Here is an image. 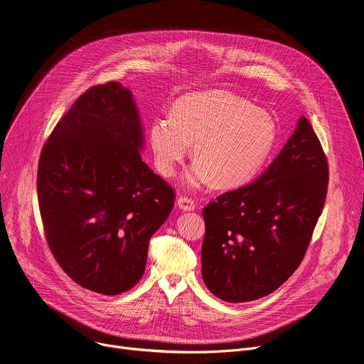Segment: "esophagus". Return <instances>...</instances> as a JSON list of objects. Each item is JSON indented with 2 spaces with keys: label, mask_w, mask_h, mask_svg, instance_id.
<instances>
[{
  "label": "esophagus",
  "mask_w": 364,
  "mask_h": 364,
  "mask_svg": "<svg viewBox=\"0 0 364 364\" xmlns=\"http://www.w3.org/2000/svg\"><path fill=\"white\" fill-rule=\"evenodd\" d=\"M177 206H178L181 210H193V209L196 208V203H194V200L191 199V197L181 196V197H178Z\"/></svg>",
  "instance_id": "esophagus-1"
}]
</instances>
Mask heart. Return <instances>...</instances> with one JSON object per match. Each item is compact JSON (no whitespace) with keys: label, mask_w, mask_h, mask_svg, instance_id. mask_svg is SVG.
<instances>
[{"label":"heart","mask_w":364,"mask_h":364,"mask_svg":"<svg viewBox=\"0 0 364 364\" xmlns=\"http://www.w3.org/2000/svg\"><path fill=\"white\" fill-rule=\"evenodd\" d=\"M274 142L273 119L222 90L181 97L173 117L155 119L149 127L155 165L165 177L174 176L193 144L197 161L186 176L193 187L212 180L219 188L247 183L266 162Z\"/></svg>","instance_id":"b5f03b06"}]
</instances>
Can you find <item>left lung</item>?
<instances>
[{
  "label": "left lung",
  "mask_w": 364,
  "mask_h": 364,
  "mask_svg": "<svg viewBox=\"0 0 364 364\" xmlns=\"http://www.w3.org/2000/svg\"><path fill=\"white\" fill-rule=\"evenodd\" d=\"M328 161L306 117L251 184L203 208L202 276L225 302L259 299L299 267L322 213Z\"/></svg>",
  "instance_id": "1"
}]
</instances>
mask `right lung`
I'll return each mask as SVG.
<instances>
[{"label":"right lung","instance_id":"1","mask_svg":"<svg viewBox=\"0 0 364 364\" xmlns=\"http://www.w3.org/2000/svg\"><path fill=\"white\" fill-rule=\"evenodd\" d=\"M142 124L119 82L81 94L45 142L38 199L48 245L80 286L119 294L145 272L148 245L174 188L142 161Z\"/></svg>","mask_w":364,"mask_h":364}]
</instances>
